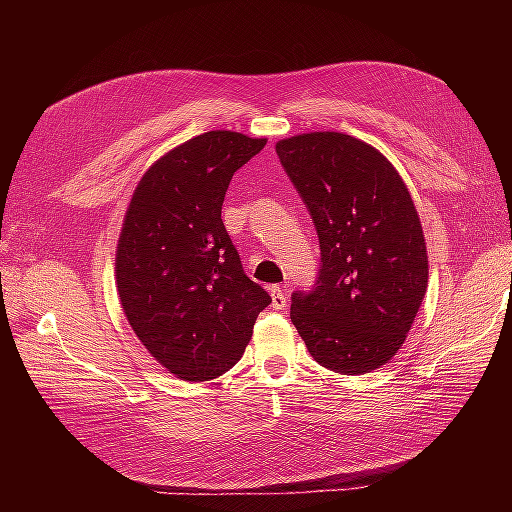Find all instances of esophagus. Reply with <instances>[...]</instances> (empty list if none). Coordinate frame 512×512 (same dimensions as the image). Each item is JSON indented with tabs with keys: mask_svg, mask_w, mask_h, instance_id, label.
Listing matches in <instances>:
<instances>
[{
	"mask_svg": "<svg viewBox=\"0 0 512 512\" xmlns=\"http://www.w3.org/2000/svg\"><path fill=\"white\" fill-rule=\"evenodd\" d=\"M269 292H271V305L275 309H284L286 303H288V297L284 294V290L280 286H271Z\"/></svg>",
	"mask_w": 512,
	"mask_h": 512,
	"instance_id": "34e87169",
	"label": "esophagus"
}]
</instances>
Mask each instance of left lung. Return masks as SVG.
I'll return each instance as SVG.
<instances>
[{"mask_svg":"<svg viewBox=\"0 0 512 512\" xmlns=\"http://www.w3.org/2000/svg\"><path fill=\"white\" fill-rule=\"evenodd\" d=\"M277 156L312 215L320 271L312 292H292L290 320L335 374L389 363L427 292L421 220L395 166L344 132L277 141Z\"/></svg>","mask_w":512,"mask_h":512,"instance_id":"8db88e82","label":"left lung"}]
</instances>
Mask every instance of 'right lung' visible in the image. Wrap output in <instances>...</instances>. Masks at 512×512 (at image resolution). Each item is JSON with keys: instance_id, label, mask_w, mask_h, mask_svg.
<instances>
[{"instance_id": "1", "label": "right lung", "mask_w": 512, "mask_h": 512, "mask_svg": "<svg viewBox=\"0 0 512 512\" xmlns=\"http://www.w3.org/2000/svg\"><path fill=\"white\" fill-rule=\"evenodd\" d=\"M267 138L211 130L170 149L138 181L115 256L132 331L170 374L213 380L250 344L267 290L243 273L222 222L232 175Z\"/></svg>"}]
</instances>
